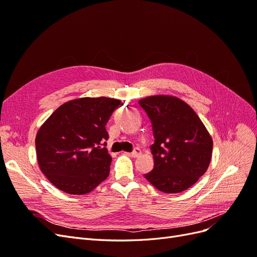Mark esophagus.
<instances>
[{
  "instance_id": "34e87169",
  "label": "esophagus",
  "mask_w": 257,
  "mask_h": 257,
  "mask_svg": "<svg viewBox=\"0 0 257 257\" xmlns=\"http://www.w3.org/2000/svg\"><path fill=\"white\" fill-rule=\"evenodd\" d=\"M126 154H128L130 157H132V158H138L139 155L142 154V150L139 149V148H135V149L132 151V152H130V153H126Z\"/></svg>"
}]
</instances>
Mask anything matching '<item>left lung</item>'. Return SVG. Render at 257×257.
<instances>
[{"instance_id": "1", "label": "left lung", "mask_w": 257, "mask_h": 257, "mask_svg": "<svg viewBox=\"0 0 257 257\" xmlns=\"http://www.w3.org/2000/svg\"><path fill=\"white\" fill-rule=\"evenodd\" d=\"M151 121L154 167L145 178L158 190L176 194L196 183L210 164L212 139L192 108L174 96L139 100Z\"/></svg>"}]
</instances>
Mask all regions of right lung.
<instances>
[{"label": "right lung", "mask_w": 257, "mask_h": 257, "mask_svg": "<svg viewBox=\"0 0 257 257\" xmlns=\"http://www.w3.org/2000/svg\"><path fill=\"white\" fill-rule=\"evenodd\" d=\"M119 99L83 97L61 105L37 132L38 165L61 191L82 195L109 175L106 124Z\"/></svg>", "instance_id": "obj_1"}]
</instances>
